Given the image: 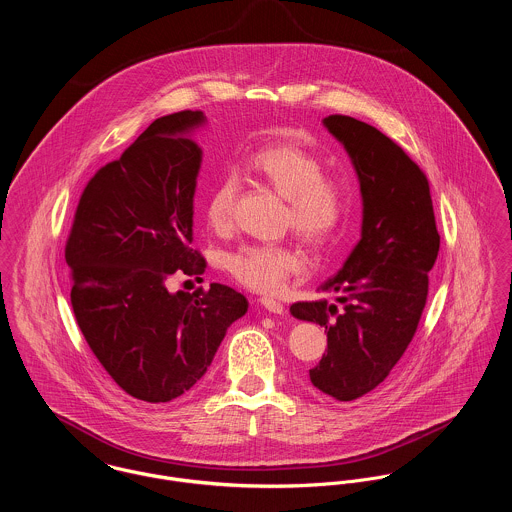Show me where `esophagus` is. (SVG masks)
<instances>
[{
	"mask_svg": "<svg viewBox=\"0 0 512 512\" xmlns=\"http://www.w3.org/2000/svg\"><path fill=\"white\" fill-rule=\"evenodd\" d=\"M261 302V306L267 310V312H271V314H283L284 306L279 302V300H275V298H261L259 300Z\"/></svg>",
	"mask_w": 512,
	"mask_h": 512,
	"instance_id": "esophagus-1",
	"label": "esophagus"
}]
</instances>
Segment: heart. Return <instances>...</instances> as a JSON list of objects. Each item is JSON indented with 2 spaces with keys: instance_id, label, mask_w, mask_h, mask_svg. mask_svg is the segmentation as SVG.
Segmentation results:
<instances>
[{
  "instance_id": "obj_1",
  "label": "heart",
  "mask_w": 512,
  "mask_h": 512,
  "mask_svg": "<svg viewBox=\"0 0 512 512\" xmlns=\"http://www.w3.org/2000/svg\"><path fill=\"white\" fill-rule=\"evenodd\" d=\"M247 167L288 202L286 226L310 245L332 241L351 214V186L343 178L324 174V163L300 145L263 147L249 157ZM235 196L237 180L233 174L222 176L210 190L204 216L214 231H228ZM226 267L239 283L261 292H275L304 267V261L292 247L255 243L229 253Z\"/></svg>"
}]
</instances>
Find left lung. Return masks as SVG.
<instances>
[{"mask_svg": "<svg viewBox=\"0 0 512 512\" xmlns=\"http://www.w3.org/2000/svg\"><path fill=\"white\" fill-rule=\"evenodd\" d=\"M322 123L357 174L361 237L338 275L318 288L338 304L322 296L292 304L290 314L326 328L328 351L310 369V383L345 402L379 387L412 340L440 235L428 180L395 141L349 115Z\"/></svg>", "mask_w": 512, "mask_h": 512, "instance_id": "left-lung-1", "label": "left lung"}]
</instances>
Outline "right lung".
<instances>
[{"mask_svg": "<svg viewBox=\"0 0 512 512\" xmlns=\"http://www.w3.org/2000/svg\"><path fill=\"white\" fill-rule=\"evenodd\" d=\"M206 123L190 110L155 119L88 182L66 241L76 322L115 383L145 402L192 389L249 308L226 284L167 288L174 273L206 271L190 247L202 167L192 135Z\"/></svg>", "mask_w": 512, "mask_h": 512, "instance_id": "add662e5", "label": "right lung"}]
</instances>
